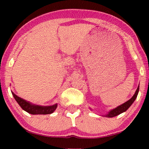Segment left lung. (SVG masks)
Segmentation results:
<instances>
[{
  "instance_id": "left-lung-1",
  "label": "left lung",
  "mask_w": 149,
  "mask_h": 149,
  "mask_svg": "<svg viewBox=\"0 0 149 149\" xmlns=\"http://www.w3.org/2000/svg\"><path fill=\"white\" fill-rule=\"evenodd\" d=\"M138 91H139V85H138V87L137 89H136L135 93H134V95L132 97V98H130L129 100L127 101L124 104H123L120 105V106H119V107H117V108H115V109L111 110V111H109V113H108V114L105 115V117H116V116L120 115L121 113L125 112L130 107V106L133 104L134 102L135 101L136 98L137 97Z\"/></svg>"
}]
</instances>
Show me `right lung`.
<instances>
[{
  "label": "right lung",
  "mask_w": 149,
  "mask_h": 149,
  "mask_svg": "<svg viewBox=\"0 0 149 149\" xmlns=\"http://www.w3.org/2000/svg\"><path fill=\"white\" fill-rule=\"evenodd\" d=\"M14 98L19 105L24 111L27 113L32 114V115H47V114H52L55 111L58 107V104H54L52 106H47V107H44V106H39L36 104H32V103L27 102L25 100L18 97L13 92H12Z\"/></svg>",
  "instance_id": "add662e5"
}]
</instances>
